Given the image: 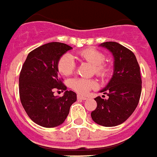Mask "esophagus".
I'll use <instances>...</instances> for the list:
<instances>
[{"label":"esophagus","instance_id":"34e87169","mask_svg":"<svg viewBox=\"0 0 157 157\" xmlns=\"http://www.w3.org/2000/svg\"><path fill=\"white\" fill-rule=\"evenodd\" d=\"M77 98L78 99V100H87V97H86V96H81V95H78Z\"/></svg>","mask_w":157,"mask_h":157}]
</instances>
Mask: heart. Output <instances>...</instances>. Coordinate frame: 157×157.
I'll use <instances>...</instances> for the list:
<instances>
[{"label": "heart", "instance_id": "heart-1", "mask_svg": "<svg viewBox=\"0 0 157 157\" xmlns=\"http://www.w3.org/2000/svg\"><path fill=\"white\" fill-rule=\"evenodd\" d=\"M76 57L92 65V72L100 78H105L109 72V66L104 62L105 57L104 53L95 48H85L76 53ZM75 69L74 58L71 54L62 55L57 61V70L62 75H71ZM70 86L73 90L79 94L87 93L96 86L93 80L83 78H74L70 81Z\"/></svg>", "mask_w": 157, "mask_h": 157}]
</instances>
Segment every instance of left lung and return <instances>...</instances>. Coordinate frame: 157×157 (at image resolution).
I'll list each match as a JSON object with an SVG mask.
<instances>
[{
    "instance_id": "8db88e82",
    "label": "left lung",
    "mask_w": 157,
    "mask_h": 157,
    "mask_svg": "<svg viewBox=\"0 0 157 157\" xmlns=\"http://www.w3.org/2000/svg\"><path fill=\"white\" fill-rule=\"evenodd\" d=\"M100 46L113 55V75L100 92L108 99L97 96V107L91 113V118L100 126H116L123 123L133 113L142 91L140 68L135 54L117 42H105Z\"/></svg>"
}]
</instances>
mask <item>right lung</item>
<instances>
[{
	"instance_id": "obj_1",
	"label": "right lung",
	"mask_w": 157,
	"mask_h": 157,
	"mask_svg": "<svg viewBox=\"0 0 157 157\" xmlns=\"http://www.w3.org/2000/svg\"><path fill=\"white\" fill-rule=\"evenodd\" d=\"M72 47L51 42L31 51L19 75V96L28 117L39 126L51 128L65 121L77 95L66 91L59 77L57 61ZM55 90H66L63 97L53 95Z\"/></svg>"
}]
</instances>
